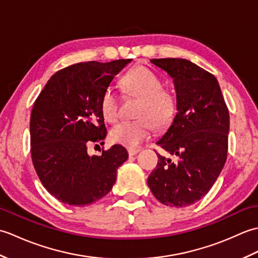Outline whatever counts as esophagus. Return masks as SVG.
I'll return each mask as SVG.
<instances>
[{"mask_svg": "<svg viewBox=\"0 0 258 258\" xmlns=\"http://www.w3.org/2000/svg\"><path fill=\"white\" fill-rule=\"evenodd\" d=\"M127 152H128L130 156H133V155L138 154V153H140L141 150L140 149H127Z\"/></svg>", "mask_w": 258, "mask_h": 258, "instance_id": "1", "label": "esophagus"}]
</instances>
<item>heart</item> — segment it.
Returning <instances> with one entry per match:
<instances>
[{
  "instance_id": "obj_1",
  "label": "heart",
  "mask_w": 258,
  "mask_h": 258,
  "mask_svg": "<svg viewBox=\"0 0 258 258\" xmlns=\"http://www.w3.org/2000/svg\"><path fill=\"white\" fill-rule=\"evenodd\" d=\"M124 92L128 96L139 98L135 120H122L109 132L112 142L133 149L149 140L153 126L163 130L172 122L176 109L175 98L164 91L161 80L144 67L135 68L122 79ZM119 101L112 87L104 91L101 98V111L104 118L113 122L118 116Z\"/></svg>"
}]
</instances>
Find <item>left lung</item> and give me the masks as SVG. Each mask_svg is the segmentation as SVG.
<instances>
[{
	"label": "left lung",
	"instance_id": "left-lung-1",
	"mask_svg": "<svg viewBox=\"0 0 258 258\" xmlns=\"http://www.w3.org/2000/svg\"><path fill=\"white\" fill-rule=\"evenodd\" d=\"M151 63L173 79L177 112L156 142L163 154L156 153L157 165L147 184L162 204L189 206L208 193L225 165L228 109L215 76L199 65L185 58H153Z\"/></svg>",
	"mask_w": 258,
	"mask_h": 258
}]
</instances>
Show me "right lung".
Instances as JSON below:
<instances>
[{
  "label": "right lung",
  "mask_w": 258,
  "mask_h": 258,
  "mask_svg": "<svg viewBox=\"0 0 258 258\" xmlns=\"http://www.w3.org/2000/svg\"><path fill=\"white\" fill-rule=\"evenodd\" d=\"M132 58L84 62L58 71L33 105L31 155L46 190L64 204L85 206L112 189L117 168L127 160L115 144L101 155L89 147L104 144L107 131L101 111L104 91Z\"/></svg>",
  "instance_id": "obj_1"
}]
</instances>
